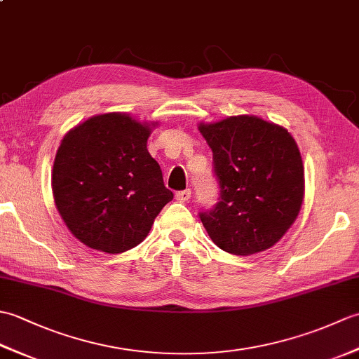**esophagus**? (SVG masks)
<instances>
[{"label": "esophagus", "mask_w": 359, "mask_h": 359, "mask_svg": "<svg viewBox=\"0 0 359 359\" xmlns=\"http://www.w3.org/2000/svg\"><path fill=\"white\" fill-rule=\"evenodd\" d=\"M175 199H177L179 202H187L191 199V189L187 188V189H182V191H177L175 193Z\"/></svg>", "instance_id": "1"}]
</instances>
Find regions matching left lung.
Listing matches in <instances>:
<instances>
[{
	"label": "left lung",
	"mask_w": 359,
	"mask_h": 359,
	"mask_svg": "<svg viewBox=\"0 0 359 359\" xmlns=\"http://www.w3.org/2000/svg\"><path fill=\"white\" fill-rule=\"evenodd\" d=\"M212 151L219 202L201 210L211 241L231 255L273 247L301 210L304 166L287 129L259 117H228L199 126Z\"/></svg>",
	"instance_id": "1"
}]
</instances>
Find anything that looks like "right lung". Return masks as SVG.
<instances>
[{
	"instance_id": "right-lung-1",
	"label": "right lung",
	"mask_w": 359,
	"mask_h": 359,
	"mask_svg": "<svg viewBox=\"0 0 359 359\" xmlns=\"http://www.w3.org/2000/svg\"><path fill=\"white\" fill-rule=\"evenodd\" d=\"M149 133L126 114H103L65 135L53 162V199L85 245L112 255L137 247L172 201L147 149Z\"/></svg>"
}]
</instances>
